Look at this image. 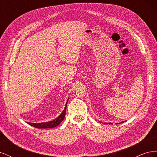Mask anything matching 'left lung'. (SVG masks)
<instances>
[{
  "label": "left lung",
  "mask_w": 157,
  "mask_h": 157,
  "mask_svg": "<svg viewBox=\"0 0 157 157\" xmlns=\"http://www.w3.org/2000/svg\"><path fill=\"white\" fill-rule=\"evenodd\" d=\"M122 122H121V123ZM105 124H112L113 123H111V122H109V123H105ZM116 124H120V123H116Z\"/></svg>",
  "instance_id": "1"
}]
</instances>
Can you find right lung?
<instances>
[{"instance_id":"1","label":"right lung","mask_w":157,"mask_h":157,"mask_svg":"<svg viewBox=\"0 0 157 157\" xmlns=\"http://www.w3.org/2000/svg\"><path fill=\"white\" fill-rule=\"evenodd\" d=\"M67 103L65 104V107L64 108V110L63 112L61 113V115L58 116V118H56V119L49 121V122H41V123H30V122H27L29 125L35 127L36 128H39V129H40V128H54L57 126H58L60 123L63 121L64 119L65 116V113H66V108H67Z\"/></svg>"}]
</instances>
